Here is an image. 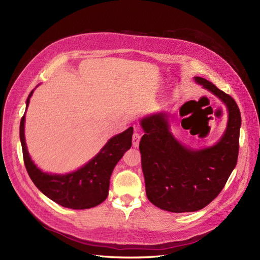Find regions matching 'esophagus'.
Masks as SVG:
<instances>
[{"label": "esophagus", "instance_id": "34e87169", "mask_svg": "<svg viewBox=\"0 0 260 260\" xmlns=\"http://www.w3.org/2000/svg\"><path fill=\"white\" fill-rule=\"evenodd\" d=\"M140 139H141V136H140L139 132L133 133V136H132V145L135 146V147H138L139 143H140Z\"/></svg>", "mask_w": 260, "mask_h": 260}]
</instances>
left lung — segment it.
<instances>
[{"label":"left lung","instance_id":"left-lung-1","mask_svg":"<svg viewBox=\"0 0 260 260\" xmlns=\"http://www.w3.org/2000/svg\"><path fill=\"white\" fill-rule=\"evenodd\" d=\"M195 81L217 95L229 112L219 142L195 151L180 144L169 131L167 115L144 118L145 135L139 145L148 201L171 212L196 211L207 206L224 187L239 156L241 113L235 101L201 77Z\"/></svg>","mask_w":260,"mask_h":260}]
</instances>
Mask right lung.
<instances>
[{
	"label": "right lung",
	"instance_id": "1",
	"mask_svg": "<svg viewBox=\"0 0 260 260\" xmlns=\"http://www.w3.org/2000/svg\"><path fill=\"white\" fill-rule=\"evenodd\" d=\"M34 91L27 99V107ZM23 162L30 179L45 196L62 207L72 209L92 208L103 203L109 188V179L116 164L132 145L133 128L113 137L88 164L72 174L50 175L39 169L31 160L25 141V114L20 128Z\"/></svg>",
	"mask_w": 260,
	"mask_h": 260
}]
</instances>
